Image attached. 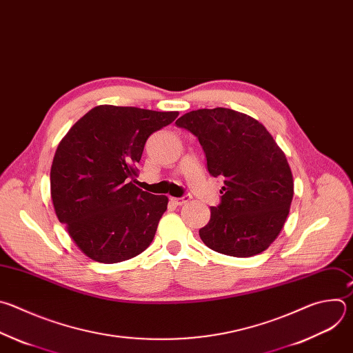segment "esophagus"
<instances>
[{
	"label": "esophagus",
	"instance_id": "esophagus-1",
	"mask_svg": "<svg viewBox=\"0 0 353 353\" xmlns=\"http://www.w3.org/2000/svg\"><path fill=\"white\" fill-rule=\"evenodd\" d=\"M189 200H190L189 196H185V197H171V199H170V201H171L172 204H175V205H182V204L188 203Z\"/></svg>",
	"mask_w": 353,
	"mask_h": 353
}]
</instances>
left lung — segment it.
Masks as SVG:
<instances>
[{
	"label": "left lung",
	"mask_w": 353,
	"mask_h": 353,
	"mask_svg": "<svg viewBox=\"0 0 353 353\" xmlns=\"http://www.w3.org/2000/svg\"><path fill=\"white\" fill-rule=\"evenodd\" d=\"M175 123L199 139L208 172L224 176L221 203L199 231L204 245L234 257L264 252L284 228L294 197L285 153L263 123L230 108L190 111Z\"/></svg>",
	"instance_id": "8db88e82"
}]
</instances>
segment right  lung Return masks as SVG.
Here are the masks:
<instances>
[{"mask_svg": "<svg viewBox=\"0 0 353 353\" xmlns=\"http://www.w3.org/2000/svg\"><path fill=\"white\" fill-rule=\"evenodd\" d=\"M178 111L97 105L59 142L50 172L55 214L89 259L112 264L145 252L168 197L139 189L136 163L148 137Z\"/></svg>", "mask_w": 353, "mask_h": 353, "instance_id": "right-lung-1", "label": "right lung"}]
</instances>
